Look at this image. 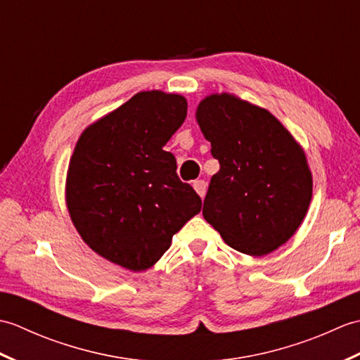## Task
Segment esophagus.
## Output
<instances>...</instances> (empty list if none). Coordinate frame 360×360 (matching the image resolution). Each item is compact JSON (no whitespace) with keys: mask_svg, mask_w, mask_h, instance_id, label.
Here are the masks:
<instances>
[{"mask_svg":"<svg viewBox=\"0 0 360 360\" xmlns=\"http://www.w3.org/2000/svg\"><path fill=\"white\" fill-rule=\"evenodd\" d=\"M193 188L196 190L198 195H200L201 198H204L205 192H207V182H205L204 179H196L193 182Z\"/></svg>","mask_w":360,"mask_h":360,"instance_id":"34e87169","label":"esophagus"}]
</instances>
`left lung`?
I'll return each instance as SVG.
<instances>
[{
    "mask_svg": "<svg viewBox=\"0 0 360 360\" xmlns=\"http://www.w3.org/2000/svg\"><path fill=\"white\" fill-rule=\"evenodd\" d=\"M196 119L219 162L204 200L205 221L235 250L269 254L308 212L312 178L303 150L269 111L231 94L205 97Z\"/></svg>",
    "mask_w": 360,
    "mask_h": 360,
    "instance_id": "obj_1",
    "label": "left lung"
}]
</instances>
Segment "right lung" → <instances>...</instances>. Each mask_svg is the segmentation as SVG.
I'll return each mask as SVG.
<instances>
[{"mask_svg":"<svg viewBox=\"0 0 360 360\" xmlns=\"http://www.w3.org/2000/svg\"><path fill=\"white\" fill-rule=\"evenodd\" d=\"M187 117L178 94L147 91L88 127L75 145L66 202L82 238L129 271L162 257L202 201L164 145Z\"/></svg>","mask_w":360,"mask_h":360,"instance_id":"add662e5","label":"right lung"}]
</instances>
